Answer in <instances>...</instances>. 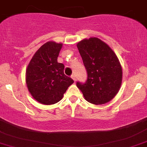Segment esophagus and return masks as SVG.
<instances>
[{
	"mask_svg": "<svg viewBox=\"0 0 147 147\" xmlns=\"http://www.w3.org/2000/svg\"><path fill=\"white\" fill-rule=\"evenodd\" d=\"M71 78H72V79L73 80L75 81H75H76V78H75V75H74V74H73V75H71Z\"/></svg>",
	"mask_w": 147,
	"mask_h": 147,
	"instance_id": "1",
	"label": "esophagus"
}]
</instances>
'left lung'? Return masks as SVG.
Segmentation results:
<instances>
[{
	"mask_svg": "<svg viewBox=\"0 0 147 147\" xmlns=\"http://www.w3.org/2000/svg\"><path fill=\"white\" fill-rule=\"evenodd\" d=\"M77 47L87 72L85 83L77 82L84 99L96 105L112 100L122 80V69L115 53L97 38L82 40Z\"/></svg>",
	"mask_w": 147,
	"mask_h": 147,
	"instance_id": "1",
	"label": "left lung"
}]
</instances>
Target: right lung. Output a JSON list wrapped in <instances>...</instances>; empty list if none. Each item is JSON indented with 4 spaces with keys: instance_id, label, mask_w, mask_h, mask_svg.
<instances>
[{
    "instance_id": "add662e5",
    "label": "right lung",
    "mask_w": 147,
    "mask_h": 147,
    "mask_svg": "<svg viewBox=\"0 0 147 147\" xmlns=\"http://www.w3.org/2000/svg\"><path fill=\"white\" fill-rule=\"evenodd\" d=\"M63 44L50 41L41 46L28 65L26 81L28 91L35 100L50 105L63 99L74 82L64 73L65 66L57 63Z\"/></svg>"
}]
</instances>
